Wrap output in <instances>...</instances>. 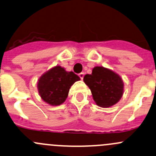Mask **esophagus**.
Listing matches in <instances>:
<instances>
[{"mask_svg": "<svg viewBox=\"0 0 156 156\" xmlns=\"http://www.w3.org/2000/svg\"><path fill=\"white\" fill-rule=\"evenodd\" d=\"M83 76H84V73H81L79 74V77H80V78H81V80H82L83 78Z\"/></svg>", "mask_w": 156, "mask_h": 156, "instance_id": "obj_1", "label": "esophagus"}]
</instances>
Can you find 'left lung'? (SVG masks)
<instances>
[{
    "mask_svg": "<svg viewBox=\"0 0 156 156\" xmlns=\"http://www.w3.org/2000/svg\"><path fill=\"white\" fill-rule=\"evenodd\" d=\"M83 81L90 89L95 102L101 108L117 104L123 94L124 84L121 77L103 66L94 67L92 74L84 75Z\"/></svg>",
    "mask_w": 156,
    "mask_h": 156,
    "instance_id": "left-lung-1",
    "label": "left lung"
}]
</instances>
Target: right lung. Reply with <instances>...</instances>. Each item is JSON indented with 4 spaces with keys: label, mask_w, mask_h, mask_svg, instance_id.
Returning <instances> with one entry per match:
<instances>
[{
    "label": "right lung",
    "mask_w": 156,
    "mask_h": 156,
    "mask_svg": "<svg viewBox=\"0 0 156 156\" xmlns=\"http://www.w3.org/2000/svg\"><path fill=\"white\" fill-rule=\"evenodd\" d=\"M79 80L73 72H66L63 67L56 66L39 78L37 88L44 101L57 106L64 102L71 86Z\"/></svg>",
    "instance_id": "1"
}]
</instances>
